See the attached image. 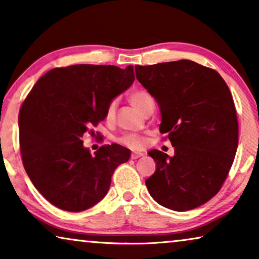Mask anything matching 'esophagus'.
Wrapping results in <instances>:
<instances>
[{"label": "esophagus", "mask_w": 259, "mask_h": 259, "mask_svg": "<svg viewBox=\"0 0 259 259\" xmlns=\"http://www.w3.org/2000/svg\"><path fill=\"white\" fill-rule=\"evenodd\" d=\"M141 157H144V153H141V152H133V153L131 154V158H132L133 160H137V159H139Z\"/></svg>", "instance_id": "1"}]
</instances>
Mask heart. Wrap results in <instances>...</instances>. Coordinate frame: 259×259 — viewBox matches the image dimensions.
I'll list each match as a JSON object with an SVG mask.
<instances>
[{
    "label": "heart",
    "mask_w": 259,
    "mask_h": 259,
    "mask_svg": "<svg viewBox=\"0 0 259 259\" xmlns=\"http://www.w3.org/2000/svg\"><path fill=\"white\" fill-rule=\"evenodd\" d=\"M128 100L131 104H132L133 107L138 109L140 113H143L144 109L147 107V105L150 104V102H152V99L150 95L144 91L133 92V93L130 95ZM114 116H115V102H111L107 107V112H106V118L108 120H113L114 119ZM120 143L123 144L127 147L133 148V150H140V148H143L145 146L146 140H145V138L143 136H140V134L128 133L120 138Z\"/></svg>",
    "instance_id": "heart-1"
}]
</instances>
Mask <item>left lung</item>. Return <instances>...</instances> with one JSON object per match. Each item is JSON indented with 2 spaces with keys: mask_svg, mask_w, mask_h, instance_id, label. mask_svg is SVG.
Returning a JSON list of instances; mask_svg holds the SVG:
<instances>
[{
  "mask_svg": "<svg viewBox=\"0 0 259 259\" xmlns=\"http://www.w3.org/2000/svg\"><path fill=\"white\" fill-rule=\"evenodd\" d=\"M139 82L160 109V133L175 155L151 150L155 172L146 179L151 197L173 211H189L214 197L238 147V121L228 84L215 70L191 61L136 66Z\"/></svg>",
  "mask_w": 259,
  "mask_h": 259,
  "instance_id": "left-lung-1",
  "label": "left lung"
}]
</instances>
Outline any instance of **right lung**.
<instances>
[{
  "instance_id": "obj_1",
  "label": "right lung",
  "mask_w": 259,
  "mask_h": 259,
  "mask_svg": "<svg viewBox=\"0 0 259 259\" xmlns=\"http://www.w3.org/2000/svg\"><path fill=\"white\" fill-rule=\"evenodd\" d=\"M133 81V66L74 65L51 69L28 94L19 115L23 166L54 206L84 211L107 194L113 172L128 160L131 151L113 144L92 155L81 139L94 134L92 127Z\"/></svg>"
}]
</instances>
